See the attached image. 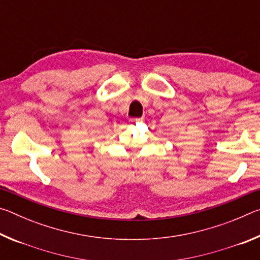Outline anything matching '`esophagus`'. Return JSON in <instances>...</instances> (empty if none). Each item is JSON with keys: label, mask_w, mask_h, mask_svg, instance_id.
Returning a JSON list of instances; mask_svg holds the SVG:
<instances>
[{"label": "esophagus", "mask_w": 260, "mask_h": 260, "mask_svg": "<svg viewBox=\"0 0 260 260\" xmlns=\"http://www.w3.org/2000/svg\"><path fill=\"white\" fill-rule=\"evenodd\" d=\"M143 118H139V119H136V118H134V119H131V122H140L142 121Z\"/></svg>", "instance_id": "34e87169"}]
</instances>
